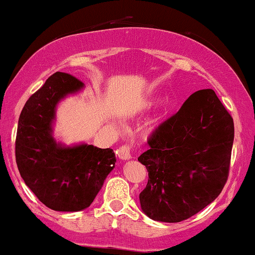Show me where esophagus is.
<instances>
[{
  "label": "esophagus",
  "mask_w": 255,
  "mask_h": 255,
  "mask_svg": "<svg viewBox=\"0 0 255 255\" xmlns=\"http://www.w3.org/2000/svg\"><path fill=\"white\" fill-rule=\"evenodd\" d=\"M118 156L120 159L127 160L131 158V146L129 144L122 145L118 150Z\"/></svg>",
  "instance_id": "esophagus-1"
}]
</instances>
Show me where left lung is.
<instances>
[{
	"mask_svg": "<svg viewBox=\"0 0 255 255\" xmlns=\"http://www.w3.org/2000/svg\"><path fill=\"white\" fill-rule=\"evenodd\" d=\"M137 160L148 181L142 211L166 223L188 219L221 194L229 176L234 121L215 91L199 90L152 130Z\"/></svg>",
	"mask_w": 255,
	"mask_h": 255,
	"instance_id": "obj_1",
	"label": "left lung"
}]
</instances>
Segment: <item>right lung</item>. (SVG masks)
Returning a JSON list of instances; mask_svg holds the SVG:
<instances>
[{"label":"right lung","mask_w":255,"mask_h":255,"mask_svg":"<svg viewBox=\"0 0 255 255\" xmlns=\"http://www.w3.org/2000/svg\"><path fill=\"white\" fill-rule=\"evenodd\" d=\"M83 81L56 72L22 108L15 139V159L22 180L49 209L75 212L89 207L115 166L111 148L83 144L64 147L51 135L55 108Z\"/></svg>","instance_id":"obj_1"}]
</instances>
